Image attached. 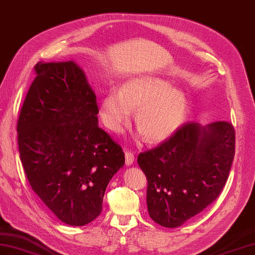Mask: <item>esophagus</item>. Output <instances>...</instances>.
<instances>
[{
    "mask_svg": "<svg viewBox=\"0 0 255 255\" xmlns=\"http://www.w3.org/2000/svg\"><path fill=\"white\" fill-rule=\"evenodd\" d=\"M125 161H126V165L130 166L132 165V162L134 161V154L130 151H126L125 152Z\"/></svg>",
    "mask_w": 255,
    "mask_h": 255,
    "instance_id": "1",
    "label": "esophagus"
}]
</instances>
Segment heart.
I'll return each instance as SVG.
<instances>
[{
  "instance_id": "b5f03b06",
  "label": "heart",
  "mask_w": 255,
  "mask_h": 255,
  "mask_svg": "<svg viewBox=\"0 0 255 255\" xmlns=\"http://www.w3.org/2000/svg\"><path fill=\"white\" fill-rule=\"evenodd\" d=\"M134 109L140 135L144 134L149 143H159L170 138L183 124L187 99L166 78L140 75L124 83L121 91H108L100 102V116L107 127L121 131Z\"/></svg>"
}]
</instances>
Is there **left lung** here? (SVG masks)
<instances>
[{
    "mask_svg": "<svg viewBox=\"0 0 255 255\" xmlns=\"http://www.w3.org/2000/svg\"><path fill=\"white\" fill-rule=\"evenodd\" d=\"M235 156V129L228 122L185 123L158 146L138 156L147 179L149 217L178 227L219 197Z\"/></svg>",
    "mask_w": 255,
    "mask_h": 255,
    "instance_id": "left-lung-1",
    "label": "left lung"
}]
</instances>
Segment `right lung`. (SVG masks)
I'll use <instances>...</instances> for the list:
<instances>
[{"instance_id":"add662e5","label":"right lung","mask_w":255,"mask_h":255,"mask_svg":"<svg viewBox=\"0 0 255 255\" xmlns=\"http://www.w3.org/2000/svg\"><path fill=\"white\" fill-rule=\"evenodd\" d=\"M17 123L18 148L32 190L63 223L99 217L120 144L98 126L96 95L74 61L38 62Z\"/></svg>"}]
</instances>
